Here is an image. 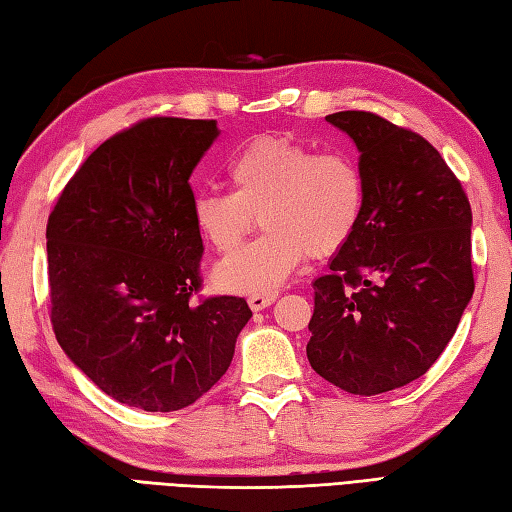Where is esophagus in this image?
I'll return each instance as SVG.
<instances>
[{"mask_svg": "<svg viewBox=\"0 0 512 512\" xmlns=\"http://www.w3.org/2000/svg\"><path fill=\"white\" fill-rule=\"evenodd\" d=\"M277 299V295H250L248 297V306L253 312H259L264 310L268 306H273V301Z\"/></svg>", "mask_w": 512, "mask_h": 512, "instance_id": "obj_1", "label": "esophagus"}]
</instances>
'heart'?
<instances>
[{
	"label": "heart",
	"instance_id": "b5f03b06",
	"mask_svg": "<svg viewBox=\"0 0 512 512\" xmlns=\"http://www.w3.org/2000/svg\"><path fill=\"white\" fill-rule=\"evenodd\" d=\"M233 191L195 193L191 213L217 253H233L259 217L266 233L215 268L228 292L270 295L306 255L330 257L350 244L365 213V178L356 160L286 136L250 140L228 162Z\"/></svg>",
	"mask_w": 512,
	"mask_h": 512
}]
</instances>
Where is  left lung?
<instances>
[{"instance_id": "left-lung-1", "label": "left lung", "mask_w": 512, "mask_h": 512, "mask_svg": "<svg viewBox=\"0 0 512 512\" xmlns=\"http://www.w3.org/2000/svg\"><path fill=\"white\" fill-rule=\"evenodd\" d=\"M325 121L354 140L365 178L361 226L314 279V372L356 396L420 378L473 297L471 204L438 149L372 112Z\"/></svg>"}]
</instances>
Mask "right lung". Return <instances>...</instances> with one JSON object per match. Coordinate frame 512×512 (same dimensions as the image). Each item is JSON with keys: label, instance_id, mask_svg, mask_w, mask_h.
<instances>
[{"label": "right lung", "instance_id": "right-lung-1", "mask_svg": "<svg viewBox=\"0 0 512 512\" xmlns=\"http://www.w3.org/2000/svg\"><path fill=\"white\" fill-rule=\"evenodd\" d=\"M217 136L215 121L145 118L92 151L48 217L52 330L123 405H193L253 317L242 297L191 301L204 246L189 178Z\"/></svg>", "mask_w": 512, "mask_h": 512}]
</instances>
